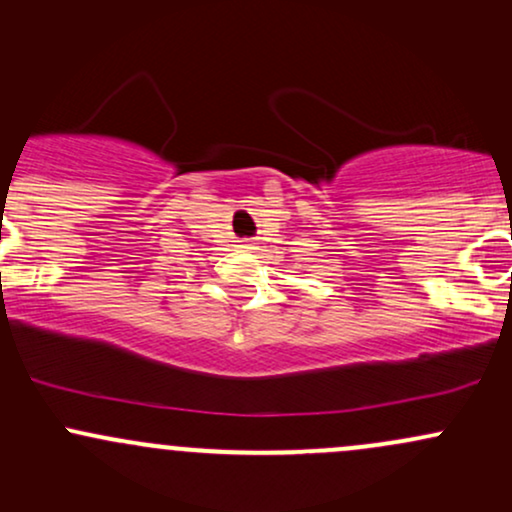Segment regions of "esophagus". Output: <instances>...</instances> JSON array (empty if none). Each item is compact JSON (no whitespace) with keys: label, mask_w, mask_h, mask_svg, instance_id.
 I'll list each match as a JSON object with an SVG mask.
<instances>
[{"label":"esophagus","mask_w":512,"mask_h":512,"mask_svg":"<svg viewBox=\"0 0 512 512\" xmlns=\"http://www.w3.org/2000/svg\"><path fill=\"white\" fill-rule=\"evenodd\" d=\"M240 248H248V250H252V248H255V243H252V240H243V245H240Z\"/></svg>","instance_id":"34e87169"}]
</instances>
